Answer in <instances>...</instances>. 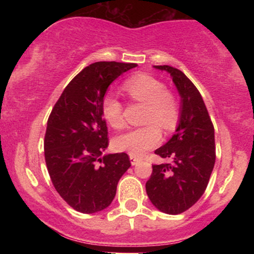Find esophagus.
Segmentation results:
<instances>
[{"label":"esophagus","mask_w":254,"mask_h":254,"mask_svg":"<svg viewBox=\"0 0 254 254\" xmlns=\"http://www.w3.org/2000/svg\"><path fill=\"white\" fill-rule=\"evenodd\" d=\"M130 161H131V165L136 166L139 161H141V160H139L138 157H136V156H133V155H130Z\"/></svg>","instance_id":"34e87169"}]
</instances>
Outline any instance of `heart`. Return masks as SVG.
<instances>
[{"label":"heart","instance_id":"heart-1","mask_svg":"<svg viewBox=\"0 0 254 254\" xmlns=\"http://www.w3.org/2000/svg\"><path fill=\"white\" fill-rule=\"evenodd\" d=\"M124 89L131 99L145 105L144 122L149 124L119 135L115 139V147L130 155L142 156L145 151L159 144L161 139V131L157 125L167 132L176 129L180 116L179 105L176 97L166 90L162 81L148 74H136L127 78ZM103 116L115 129L124 127L123 105L115 95H105Z\"/></svg>","mask_w":254,"mask_h":254}]
</instances>
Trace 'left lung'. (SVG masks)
I'll list each match as a JSON object with an SVG mask.
<instances>
[{
    "label": "left lung",
    "instance_id": "8db88e82",
    "mask_svg": "<svg viewBox=\"0 0 254 254\" xmlns=\"http://www.w3.org/2000/svg\"><path fill=\"white\" fill-rule=\"evenodd\" d=\"M167 71L180 95V112L176 133L156 155L171 159L170 164L153 165L145 184L150 202L165 214L186 211L202 197L215 165V132L202 95L179 69L154 65Z\"/></svg>",
    "mask_w": 254,
    "mask_h": 254
}]
</instances>
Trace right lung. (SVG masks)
I'll return each instance as SVG.
<instances>
[{"instance_id":"obj_1","label":"right lung","mask_w":254,"mask_h":254,"mask_svg":"<svg viewBox=\"0 0 254 254\" xmlns=\"http://www.w3.org/2000/svg\"><path fill=\"white\" fill-rule=\"evenodd\" d=\"M135 63L95 62L78 72L63 90L48 121L44 150L51 182L60 196L82 214L106 209L127 154H104L109 145L103 100L109 86Z\"/></svg>"}]
</instances>
